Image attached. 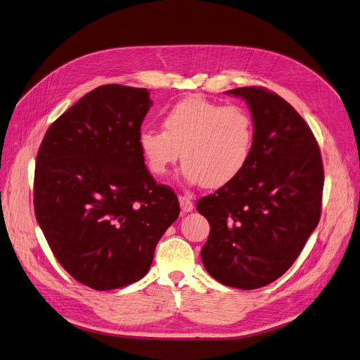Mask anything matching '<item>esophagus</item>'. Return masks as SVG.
<instances>
[{"label":"esophagus","instance_id":"obj_1","mask_svg":"<svg viewBox=\"0 0 360 360\" xmlns=\"http://www.w3.org/2000/svg\"><path fill=\"white\" fill-rule=\"evenodd\" d=\"M179 205L184 212H191L193 210V202H192V195H181L179 197Z\"/></svg>","mask_w":360,"mask_h":360}]
</instances>
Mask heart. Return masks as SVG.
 <instances>
[{"instance_id": "1", "label": "heart", "mask_w": 360, "mask_h": 360, "mask_svg": "<svg viewBox=\"0 0 360 360\" xmlns=\"http://www.w3.org/2000/svg\"><path fill=\"white\" fill-rule=\"evenodd\" d=\"M163 130L143 129L138 145L153 175L167 174L182 156V175L191 184L218 188L247 167L254 123L241 106H222L200 96L174 105L162 119Z\"/></svg>"}]
</instances>
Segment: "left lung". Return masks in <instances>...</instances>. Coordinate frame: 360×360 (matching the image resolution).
Masks as SVG:
<instances>
[{
	"label": "left lung",
	"instance_id": "8db88e82",
	"mask_svg": "<svg viewBox=\"0 0 360 360\" xmlns=\"http://www.w3.org/2000/svg\"><path fill=\"white\" fill-rule=\"evenodd\" d=\"M225 93L248 105L254 143L244 171L197 204L211 226L201 258L217 281L254 290L281 277L316 230L323 163L311 129L278 94L263 87Z\"/></svg>",
	"mask_w": 360,
	"mask_h": 360
}]
</instances>
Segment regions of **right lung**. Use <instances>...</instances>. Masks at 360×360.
Returning a JSON list of instances; mask_svg holds the SVG:
<instances>
[{
	"label": "right lung",
	"mask_w": 360,
	"mask_h": 360,
	"mask_svg": "<svg viewBox=\"0 0 360 360\" xmlns=\"http://www.w3.org/2000/svg\"><path fill=\"white\" fill-rule=\"evenodd\" d=\"M150 106L146 89L96 87L49 127L37 153V222L63 269L94 290L141 280L179 215L138 145Z\"/></svg>",
	"instance_id": "obj_1"
}]
</instances>
